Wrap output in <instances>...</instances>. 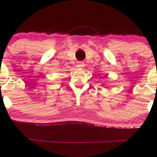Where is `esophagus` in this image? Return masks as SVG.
Listing matches in <instances>:
<instances>
[{
	"label": "esophagus",
	"instance_id": "esophagus-1",
	"mask_svg": "<svg viewBox=\"0 0 157 157\" xmlns=\"http://www.w3.org/2000/svg\"><path fill=\"white\" fill-rule=\"evenodd\" d=\"M83 66H84V63L82 62V61H80V62H78V64H77V67H82Z\"/></svg>",
	"mask_w": 157,
	"mask_h": 157
}]
</instances>
